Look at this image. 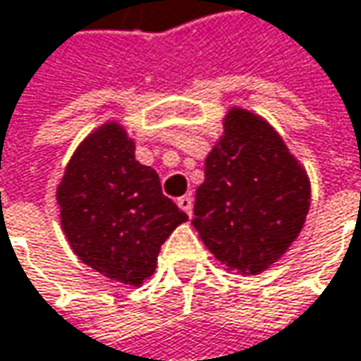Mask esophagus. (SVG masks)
I'll list each match as a JSON object with an SVG mask.
<instances>
[{
  "label": "esophagus",
  "mask_w": 361,
  "mask_h": 361,
  "mask_svg": "<svg viewBox=\"0 0 361 361\" xmlns=\"http://www.w3.org/2000/svg\"><path fill=\"white\" fill-rule=\"evenodd\" d=\"M178 207L180 209H185L189 216L193 214V197L191 195H183V197H178Z\"/></svg>",
  "instance_id": "obj_1"
}]
</instances>
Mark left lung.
<instances>
[{"instance_id":"8db88e82","label":"left lung","mask_w":361,"mask_h":361,"mask_svg":"<svg viewBox=\"0 0 361 361\" xmlns=\"http://www.w3.org/2000/svg\"><path fill=\"white\" fill-rule=\"evenodd\" d=\"M310 180L277 131L245 109H230L224 135L205 160L193 226L228 269H269L302 232Z\"/></svg>"}]
</instances>
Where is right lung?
<instances>
[{
  "instance_id": "1",
  "label": "right lung",
  "mask_w": 361,
  "mask_h": 361,
  "mask_svg": "<svg viewBox=\"0 0 361 361\" xmlns=\"http://www.w3.org/2000/svg\"><path fill=\"white\" fill-rule=\"evenodd\" d=\"M57 205L80 261L127 286L152 277L160 246L189 219L162 193L158 172L135 160V143L115 121L80 143L57 187Z\"/></svg>"
}]
</instances>
